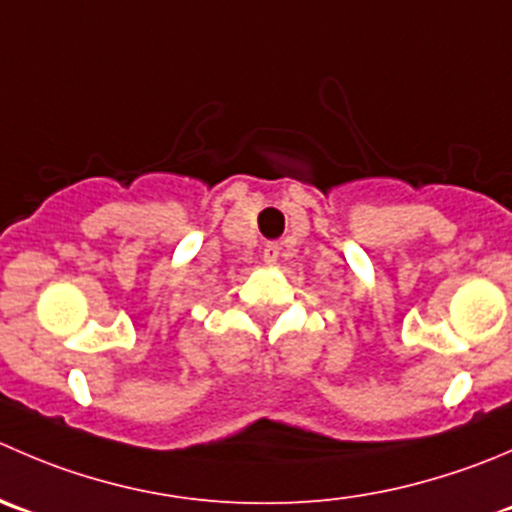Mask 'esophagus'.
Returning <instances> with one entry per match:
<instances>
[{
	"instance_id": "esophagus-1",
	"label": "esophagus",
	"mask_w": 512,
	"mask_h": 512,
	"mask_svg": "<svg viewBox=\"0 0 512 512\" xmlns=\"http://www.w3.org/2000/svg\"><path fill=\"white\" fill-rule=\"evenodd\" d=\"M277 257H280V245L277 242H267L265 250H262V260H265V265H277Z\"/></svg>"
}]
</instances>
